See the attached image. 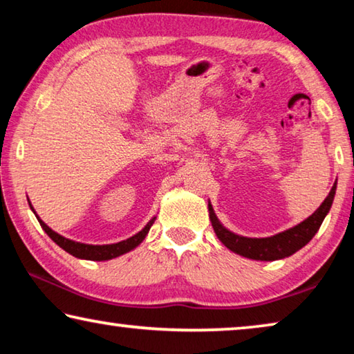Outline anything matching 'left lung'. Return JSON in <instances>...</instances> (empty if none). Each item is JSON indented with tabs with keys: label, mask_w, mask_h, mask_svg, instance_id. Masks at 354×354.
<instances>
[{
	"label": "left lung",
	"mask_w": 354,
	"mask_h": 354,
	"mask_svg": "<svg viewBox=\"0 0 354 354\" xmlns=\"http://www.w3.org/2000/svg\"><path fill=\"white\" fill-rule=\"evenodd\" d=\"M337 189V181L332 186L328 197L324 198V202L319 205V208L315 211L312 216H308L307 219L302 223L294 225V227L279 232V234L273 236H267V239H250V236H241L236 235L229 229H225L223 224L219 223L218 216L214 214V209L208 203L209 211V221L213 225L214 234L218 235L221 243L227 246L230 251L236 252V254L248 257V259L254 261H278L284 259V257L292 256L294 252L308 243L313 239L316 232L319 230L321 224L326 218V214L329 213L334 202V195Z\"/></svg>",
	"instance_id": "left-lung-1"
}]
</instances>
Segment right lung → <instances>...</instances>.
I'll use <instances>...</instances> for the list:
<instances>
[{
	"label": "right lung",
	"instance_id": "obj_1",
	"mask_svg": "<svg viewBox=\"0 0 354 354\" xmlns=\"http://www.w3.org/2000/svg\"><path fill=\"white\" fill-rule=\"evenodd\" d=\"M30 203V200H28ZM30 208L33 213L36 214L35 208L31 207L30 203ZM36 218H38L41 227L44 229V232L47 235L50 236L52 240L55 241L57 245H59L62 250H65L66 252H70L71 256L77 257V259H86V261H109V259H114V257H119L125 254V252H129L131 250H135L136 246H138L141 241L146 239L147 232H149L151 225L154 224L156 218H152L149 223H147L143 230H140L138 234H135L133 236H130V239L119 241V243H111V245H87V243H81V241H75V240H70V239H65V236L57 234V232L52 230L49 225L44 224V221L39 219V216L36 214Z\"/></svg>",
	"mask_w": 354,
	"mask_h": 354
}]
</instances>
